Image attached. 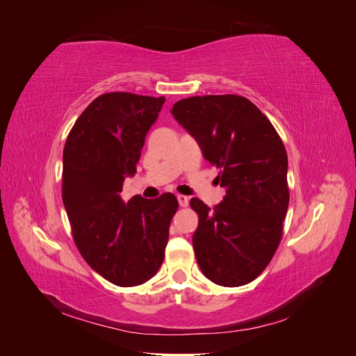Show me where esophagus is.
Instances as JSON below:
<instances>
[{
	"mask_svg": "<svg viewBox=\"0 0 356 356\" xmlns=\"http://www.w3.org/2000/svg\"><path fill=\"white\" fill-rule=\"evenodd\" d=\"M177 199H178L179 207H182V208H186L187 204H188V202H190V199H188L187 196H184V195H178V196H177Z\"/></svg>",
	"mask_w": 356,
	"mask_h": 356,
	"instance_id": "esophagus-1",
	"label": "esophagus"
}]
</instances>
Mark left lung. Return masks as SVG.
Wrapping results in <instances>:
<instances>
[{
    "label": "left lung",
    "instance_id": "left-lung-1",
    "mask_svg": "<svg viewBox=\"0 0 356 356\" xmlns=\"http://www.w3.org/2000/svg\"><path fill=\"white\" fill-rule=\"evenodd\" d=\"M217 165L225 188L211 209L199 199L193 248L202 273L222 286L250 284L275 255L288 211V157L270 120L238 95L193 96L170 110Z\"/></svg>",
    "mask_w": 356,
    "mask_h": 356
}]
</instances>
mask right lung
Returning a JSON list of instances; mask_svg holds the SVG:
<instances>
[{
  "mask_svg": "<svg viewBox=\"0 0 356 356\" xmlns=\"http://www.w3.org/2000/svg\"><path fill=\"white\" fill-rule=\"evenodd\" d=\"M165 101L104 93L77 118L63 148L62 200L74 242L86 263L118 286L141 285L157 273L178 209L172 193L129 202L120 196Z\"/></svg>",
  "mask_w": 356,
  "mask_h": 356,
  "instance_id": "right-lung-1",
  "label": "right lung"
}]
</instances>
